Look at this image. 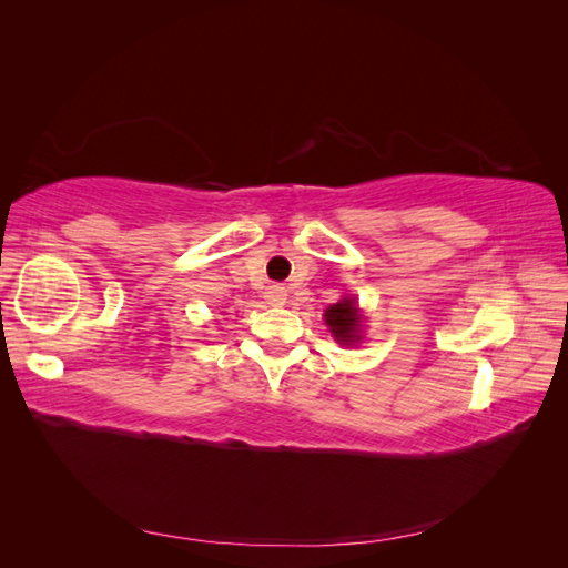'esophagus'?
Wrapping results in <instances>:
<instances>
[{"label":"esophagus","instance_id":"34e87169","mask_svg":"<svg viewBox=\"0 0 568 568\" xmlns=\"http://www.w3.org/2000/svg\"><path fill=\"white\" fill-rule=\"evenodd\" d=\"M265 301L270 305H284L286 303V288L282 284H270L265 288Z\"/></svg>","mask_w":568,"mask_h":568}]
</instances>
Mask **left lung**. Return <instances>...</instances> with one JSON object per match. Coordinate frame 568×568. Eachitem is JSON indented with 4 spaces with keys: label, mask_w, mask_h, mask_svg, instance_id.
I'll return each mask as SVG.
<instances>
[{
    "label": "left lung",
    "mask_w": 568,
    "mask_h": 568,
    "mask_svg": "<svg viewBox=\"0 0 568 568\" xmlns=\"http://www.w3.org/2000/svg\"><path fill=\"white\" fill-rule=\"evenodd\" d=\"M324 322L341 346H355V343L363 341V311H359L353 296L341 298L326 307Z\"/></svg>",
    "instance_id": "left-lung-1"
}]
</instances>
